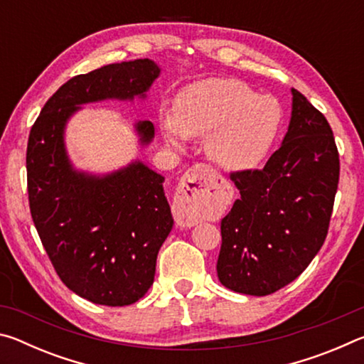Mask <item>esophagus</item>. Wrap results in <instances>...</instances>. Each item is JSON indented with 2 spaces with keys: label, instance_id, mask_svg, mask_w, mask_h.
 Instances as JSON below:
<instances>
[{
  "label": "esophagus",
  "instance_id": "obj_1",
  "mask_svg": "<svg viewBox=\"0 0 364 364\" xmlns=\"http://www.w3.org/2000/svg\"><path fill=\"white\" fill-rule=\"evenodd\" d=\"M223 178L205 164H197L183 175L178 184L173 213L181 226H194L218 204Z\"/></svg>",
  "mask_w": 364,
  "mask_h": 364
}]
</instances>
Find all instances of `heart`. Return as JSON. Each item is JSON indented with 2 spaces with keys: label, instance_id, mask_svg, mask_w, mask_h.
Here are the masks:
<instances>
[{
  "label": "heart",
  "instance_id": "heart-1",
  "mask_svg": "<svg viewBox=\"0 0 364 364\" xmlns=\"http://www.w3.org/2000/svg\"><path fill=\"white\" fill-rule=\"evenodd\" d=\"M282 123L278 100L258 95L237 78H205L176 96L173 114H164L160 132L175 149L188 138H207L205 151L230 171L257 167L273 147Z\"/></svg>",
  "mask_w": 364,
  "mask_h": 364
}]
</instances>
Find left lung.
I'll return each instance as SVG.
<instances>
[{
    "mask_svg": "<svg viewBox=\"0 0 364 364\" xmlns=\"http://www.w3.org/2000/svg\"><path fill=\"white\" fill-rule=\"evenodd\" d=\"M292 91L282 144L262 170L231 173L241 193L221 220L218 279L234 292L273 294L321 249L338 184V152L326 117Z\"/></svg>",
    "mask_w": 364,
    "mask_h": 364,
    "instance_id": "1",
    "label": "left lung"
}]
</instances>
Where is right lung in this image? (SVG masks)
Listing matches in <instances>:
<instances>
[{
	"mask_svg": "<svg viewBox=\"0 0 364 364\" xmlns=\"http://www.w3.org/2000/svg\"><path fill=\"white\" fill-rule=\"evenodd\" d=\"M160 67L151 59L109 64L64 83L30 130V213L60 281L97 305L125 306L149 291L157 254L173 228L162 175L139 160L112 173L73 167L64 133L83 104L146 97ZM141 146L154 139L149 120L134 125Z\"/></svg>",
	"mask_w": 364,
	"mask_h": 364,
	"instance_id": "right-lung-1",
	"label": "right lung"
}]
</instances>
